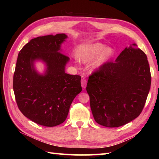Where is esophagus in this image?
I'll list each match as a JSON object with an SVG mask.
<instances>
[{"mask_svg":"<svg viewBox=\"0 0 159 159\" xmlns=\"http://www.w3.org/2000/svg\"><path fill=\"white\" fill-rule=\"evenodd\" d=\"M81 86L83 88H85L87 86V80H86V79H84V78H83L81 80Z\"/></svg>","mask_w":159,"mask_h":159,"instance_id":"esophagus-1","label":"esophagus"}]
</instances>
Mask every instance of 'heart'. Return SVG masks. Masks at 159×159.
<instances>
[{"mask_svg": "<svg viewBox=\"0 0 159 159\" xmlns=\"http://www.w3.org/2000/svg\"><path fill=\"white\" fill-rule=\"evenodd\" d=\"M114 50L111 47L101 43H96L91 46L87 52L80 57V61L83 63H90L98 58L95 64L96 68H98L107 62L114 55Z\"/></svg>", "mask_w": 159, "mask_h": 159, "instance_id": "1", "label": "heart"}]
</instances>
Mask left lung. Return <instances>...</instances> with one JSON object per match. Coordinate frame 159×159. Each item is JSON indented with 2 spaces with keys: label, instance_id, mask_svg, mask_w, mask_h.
<instances>
[{
  "label": "left lung",
  "instance_id": "1",
  "mask_svg": "<svg viewBox=\"0 0 159 159\" xmlns=\"http://www.w3.org/2000/svg\"><path fill=\"white\" fill-rule=\"evenodd\" d=\"M150 85L147 56L133 43L116 61L104 63L89 77L86 89L94 120L109 128L134 120L143 109Z\"/></svg>",
  "mask_w": 159,
  "mask_h": 159
}]
</instances>
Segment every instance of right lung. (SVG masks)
Returning <instances> with one entry per match:
<instances>
[{
	"label": "right lung",
	"mask_w": 159,
	"mask_h": 159,
	"mask_svg": "<svg viewBox=\"0 0 159 159\" xmlns=\"http://www.w3.org/2000/svg\"><path fill=\"white\" fill-rule=\"evenodd\" d=\"M64 33L32 39L20 50L13 88L22 113L36 124L52 127L62 124L71 104L82 91L79 75L65 72L68 57L61 52ZM42 60L47 66L43 75L36 72L34 63Z\"/></svg>",
	"instance_id": "obj_1"
}]
</instances>
